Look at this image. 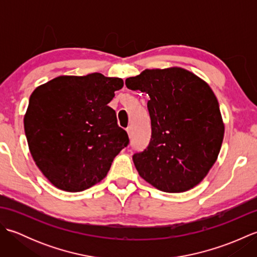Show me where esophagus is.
Segmentation results:
<instances>
[{
    "label": "esophagus",
    "instance_id": "1",
    "mask_svg": "<svg viewBox=\"0 0 257 257\" xmlns=\"http://www.w3.org/2000/svg\"><path fill=\"white\" fill-rule=\"evenodd\" d=\"M125 130H127V134H128L129 137H132V136H133V127H132V125H129V127Z\"/></svg>",
    "mask_w": 257,
    "mask_h": 257
}]
</instances>
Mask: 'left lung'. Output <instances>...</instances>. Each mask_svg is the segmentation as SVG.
Masks as SVG:
<instances>
[{
  "instance_id": "8db88e82",
  "label": "left lung",
  "mask_w": 257,
  "mask_h": 257,
  "mask_svg": "<svg viewBox=\"0 0 257 257\" xmlns=\"http://www.w3.org/2000/svg\"><path fill=\"white\" fill-rule=\"evenodd\" d=\"M125 86L150 98V143L133 156L139 176L163 192L194 188L215 163L224 137L211 87L180 67L146 69L125 79Z\"/></svg>"
}]
</instances>
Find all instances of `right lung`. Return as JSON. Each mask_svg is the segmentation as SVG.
<instances>
[{
    "mask_svg": "<svg viewBox=\"0 0 257 257\" xmlns=\"http://www.w3.org/2000/svg\"><path fill=\"white\" fill-rule=\"evenodd\" d=\"M123 80L92 73L59 76L32 92L24 116L31 155L56 188L79 192L107 176L129 144L108 106Z\"/></svg>",
    "mask_w": 257,
    "mask_h": 257,
    "instance_id": "right-lung-1",
    "label": "right lung"
}]
</instances>
